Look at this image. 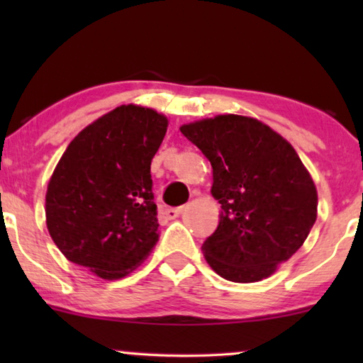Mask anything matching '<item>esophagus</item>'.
Returning <instances> with one entry per match:
<instances>
[{"instance_id": "esophagus-1", "label": "esophagus", "mask_w": 363, "mask_h": 363, "mask_svg": "<svg viewBox=\"0 0 363 363\" xmlns=\"http://www.w3.org/2000/svg\"><path fill=\"white\" fill-rule=\"evenodd\" d=\"M183 213V208H167L165 211H163V215H165L168 220H175Z\"/></svg>"}]
</instances>
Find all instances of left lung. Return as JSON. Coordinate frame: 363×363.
<instances>
[{"label": "left lung", "mask_w": 363, "mask_h": 363, "mask_svg": "<svg viewBox=\"0 0 363 363\" xmlns=\"http://www.w3.org/2000/svg\"><path fill=\"white\" fill-rule=\"evenodd\" d=\"M211 163V195L221 205L201 250L226 281L274 274L304 245L317 218L311 173L284 137L261 121L225 113L180 127Z\"/></svg>", "instance_id": "1"}]
</instances>
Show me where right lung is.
Instances as JSON below:
<instances>
[{"label":"right lung","mask_w":363,"mask_h":363,"mask_svg":"<svg viewBox=\"0 0 363 363\" xmlns=\"http://www.w3.org/2000/svg\"><path fill=\"white\" fill-rule=\"evenodd\" d=\"M167 127L153 108H113L74 137L49 178V235L69 261L101 279L130 274L157 245L150 165Z\"/></svg>","instance_id":"1"}]
</instances>
